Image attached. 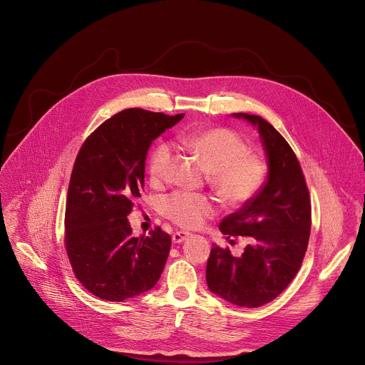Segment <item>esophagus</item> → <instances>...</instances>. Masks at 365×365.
I'll use <instances>...</instances> for the list:
<instances>
[{
    "label": "esophagus",
    "mask_w": 365,
    "mask_h": 365,
    "mask_svg": "<svg viewBox=\"0 0 365 365\" xmlns=\"http://www.w3.org/2000/svg\"><path fill=\"white\" fill-rule=\"evenodd\" d=\"M188 236H190V235L185 233V232H175V233L173 235V243H182L184 240H187Z\"/></svg>",
    "instance_id": "obj_1"
}]
</instances>
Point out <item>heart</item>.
Instances as JSON below:
<instances>
[{"instance_id": "heart-1", "label": "heart", "mask_w": 365, "mask_h": 365, "mask_svg": "<svg viewBox=\"0 0 365 365\" xmlns=\"http://www.w3.org/2000/svg\"><path fill=\"white\" fill-rule=\"evenodd\" d=\"M180 147L200 158L207 167L211 188L227 205L249 202L263 187L264 161L249 154L247 143L226 128H210L178 135ZM174 151L168 142L157 143L150 154V177L154 184L168 180ZM160 212L182 229H198L215 215V201L204 194L175 191L160 200Z\"/></svg>"}]
</instances>
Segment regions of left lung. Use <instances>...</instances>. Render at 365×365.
<instances>
[{"label":"left lung","instance_id":"8db88e82","mask_svg":"<svg viewBox=\"0 0 365 365\" xmlns=\"http://www.w3.org/2000/svg\"><path fill=\"white\" fill-rule=\"evenodd\" d=\"M233 115L257 126L269 175L249 202L220 223L227 239L245 237L243 253L235 256L229 247L214 245L205 279L211 292L227 302L259 308L283 292L304 262L312 223L311 197L301 164L286 139L262 116Z\"/></svg>","mask_w":365,"mask_h":365}]
</instances>
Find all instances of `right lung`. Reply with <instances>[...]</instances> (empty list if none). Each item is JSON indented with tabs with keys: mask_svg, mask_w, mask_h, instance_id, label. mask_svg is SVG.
<instances>
[{
	"mask_svg": "<svg viewBox=\"0 0 365 365\" xmlns=\"http://www.w3.org/2000/svg\"><path fill=\"white\" fill-rule=\"evenodd\" d=\"M184 118L139 108L115 113L83 142L73 165L64 214V247L91 294L122 302L155 286L171 237L155 227L132 237L128 223L143 187L151 142Z\"/></svg>",
	"mask_w": 365,
	"mask_h": 365,
	"instance_id": "add662e5",
	"label": "right lung"
}]
</instances>
